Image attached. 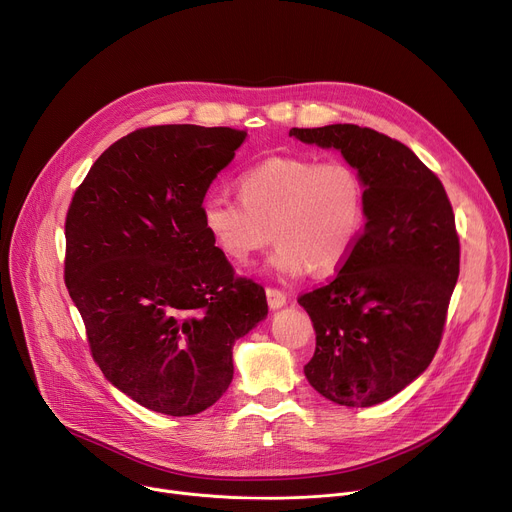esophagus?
I'll use <instances>...</instances> for the list:
<instances>
[{
    "instance_id": "1",
    "label": "esophagus",
    "mask_w": 512,
    "mask_h": 512,
    "mask_svg": "<svg viewBox=\"0 0 512 512\" xmlns=\"http://www.w3.org/2000/svg\"><path fill=\"white\" fill-rule=\"evenodd\" d=\"M265 296H267V304H269L271 311L282 309V306H284L286 300H288L286 294L280 292V290H276V288H267V290H265Z\"/></svg>"
}]
</instances>
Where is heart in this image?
Instances as JSON below:
<instances>
[{
  "label": "heart",
  "instance_id": "b5f03b06",
  "mask_svg": "<svg viewBox=\"0 0 512 512\" xmlns=\"http://www.w3.org/2000/svg\"><path fill=\"white\" fill-rule=\"evenodd\" d=\"M238 191L241 199L214 193L201 203L203 228L234 263H247L274 238L269 271L290 280L306 271L329 276L364 232L366 187L342 160L271 156L238 177Z\"/></svg>",
  "mask_w": 512,
  "mask_h": 512
}]
</instances>
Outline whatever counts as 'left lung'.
<instances>
[{
    "mask_svg": "<svg viewBox=\"0 0 512 512\" xmlns=\"http://www.w3.org/2000/svg\"><path fill=\"white\" fill-rule=\"evenodd\" d=\"M342 152L366 187V224L350 259L302 294L317 348L304 374L325 399L370 407L432 362L459 278V238L445 187L401 142L350 123L290 129Z\"/></svg>",
    "mask_w": 512,
    "mask_h": 512,
    "instance_id": "left-lung-1",
    "label": "left lung"
}]
</instances>
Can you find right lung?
Here are the masks:
<instances>
[{
    "label": "right lung",
    "mask_w": 512,
    "mask_h": 512,
    "mask_svg": "<svg viewBox=\"0 0 512 512\" xmlns=\"http://www.w3.org/2000/svg\"><path fill=\"white\" fill-rule=\"evenodd\" d=\"M247 131L138 129L92 164L65 220V284L105 379L166 416H195L232 383V348L267 317L201 224L212 181Z\"/></svg>",
    "instance_id": "1"
}]
</instances>
